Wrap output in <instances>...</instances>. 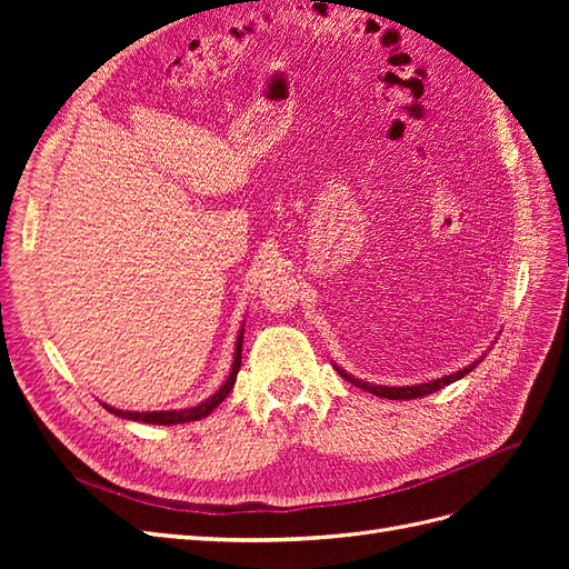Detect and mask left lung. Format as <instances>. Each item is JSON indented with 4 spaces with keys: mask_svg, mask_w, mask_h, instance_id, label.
<instances>
[{
    "mask_svg": "<svg viewBox=\"0 0 569 569\" xmlns=\"http://www.w3.org/2000/svg\"><path fill=\"white\" fill-rule=\"evenodd\" d=\"M481 360H485V356H481L479 360H475L472 366H468V368H462V370H458V372H453V375H443L441 380H432V382H425V385H412V387H382V385H368V382H363V380H356V377H351L349 372H343L341 368H337V372L343 377V380H349L351 385H356V387H360L363 391H370V393H375V396H380V399H393V401H408V399H420V396H427V393H435V391H439V389H443V387H449L451 382H456V380H460V377H465L468 372H472Z\"/></svg>",
    "mask_w": 569,
    "mask_h": 569,
    "instance_id": "8db88e82",
    "label": "left lung"
}]
</instances>
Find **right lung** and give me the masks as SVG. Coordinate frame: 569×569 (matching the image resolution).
Returning a JSON list of instances; mask_svg holds the SVG:
<instances>
[{"instance_id": "add662e5", "label": "right lung", "mask_w": 569, "mask_h": 569, "mask_svg": "<svg viewBox=\"0 0 569 569\" xmlns=\"http://www.w3.org/2000/svg\"><path fill=\"white\" fill-rule=\"evenodd\" d=\"M242 339H244V327L242 332H239L237 337V343H234V360H232V370L228 375V380L220 385V389L209 396V399L201 401L199 406H192V408H182V410H147V412H137V410H118L113 406H107L104 408L109 412H113V416L118 418H126V420H134V422H147V425H182V422H194V420H201L209 416V412H213V408L218 403L226 401V396L232 391L234 387V380H237V372H239V366H242Z\"/></svg>"}]
</instances>
